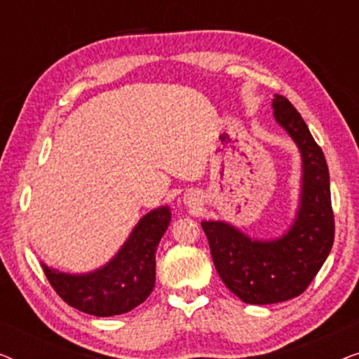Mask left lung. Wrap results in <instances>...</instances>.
<instances>
[{"label":"left lung","instance_id":"8db88e82","mask_svg":"<svg viewBox=\"0 0 359 359\" xmlns=\"http://www.w3.org/2000/svg\"><path fill=\"white\" fill-rule=\"evenodd\" d=\"M273 111L302 158L301 199L292 225L279 238L255 240L222 220L201 222L220 279L243 302L257 306L301 296L325 263L335 238L323 151L286 97L274 95Z\"/></svg>","mask_w":359,"mask_h":359}]
</instances>
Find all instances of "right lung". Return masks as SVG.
Returning <instances> with one entry per match:
<instances>
[{"instance_id": "add662e5", "label": "right lung", "mask_w": 359, "mask_h": 359, "mask_svg": "<svg viewBox=\"0 0 359 359\" xmlns=\"http://www.w3.org/2000/svg\"><path fill=\"white\" fill-rule=\"evenodd\" d=\"M168 205L150 210L139 220L129 238L109 263L83 274L48 268L43 273L68 306L96 317L121 316L140 306L155 287V255L168 229Z\"/></svg>"}]
</instances>
